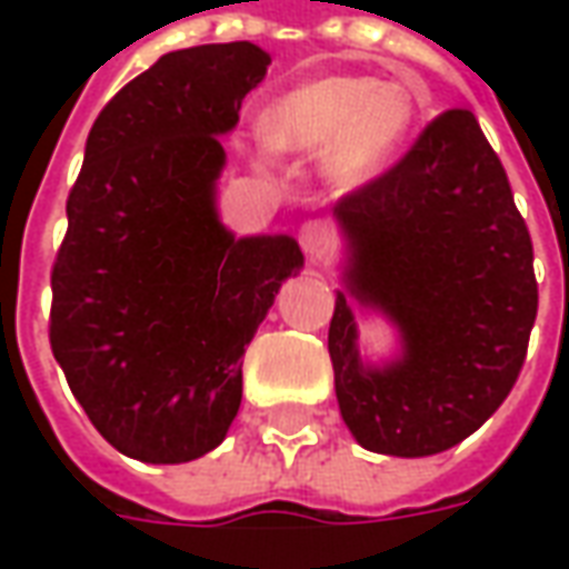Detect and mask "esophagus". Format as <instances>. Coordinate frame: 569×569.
Wrapping results in <instances>:
<instances>
[{"instance_id":"esophagus-1","label":"esophagus","mask_w":569,"mask_h":569,"mask_svg":"<svg viewBox=\"0 0 569 569\" xmlns=\"http://www.w3.org/2000/svg\"><path fill=\"white\" fill-rule=\"evenodd\" d=\"M329 240H332V231H329V224L320 222V219H310V222L301 224V231H298V243H301V249H305L308 256H322L326 247H329Z\"/></svg>"}]
</instances>
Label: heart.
I'll list each match as a JSON object with an SVG mask.
<instances>
[{
	"label": "heart",
	"instance_id": "obj_1",
	"mask_svg": "<svg viewBox=\"0 0 569 569\" xmlns=\"http://www.w3.org/2000/svg\"><path fill=\"white\" fill-rule=\"evenodd\" d=\"M415 116V97L399 81L326 76L273 100L261 116V140L286 154L322 151L326 179L353 188L393 158Z\"/></svg>",
	"mask_w": 569,
	"mask_h": 569
}]
</instances>
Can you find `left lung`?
Segmentation results:
<instances>
[{
  "mask_svg": "<svg viewBox=\"0 0 569 569\" xmlns=\"http://www.w3.org/2000/svg\"><path fill=\"white\" fill-rule=\"evenodd\" d=\"M347 292L402 332V359L366 369L335 298L329 357L362 448L427 457L472 436L512 393L537 320L533 243L509 176L469 109L432 118L399 161L347 191Z\"/></svg>",
  "mask_w": 569,
  "mask_h": 569,
  "instance_id": "1",
  "label": "left lung"
}]
</instances>
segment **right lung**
<instances>
[{"label":"right lung","instance_id":"right-lung-1","mask_svg":"<svg viewBox=\"0 0 569 569\" xmlns=\"http://www.w3.org/2000/svg\"><path fill=\"white\" fill-rule=\"evenodd\" d=\"M268 67L249 42L163 54L103 106L69 188L48 338L97 432L142 463L224 439L240 357L305 261L292 237L234 240L216 216L219 133Z\"/></svg>","mask_w":569,"mask_h":569}]
</instances>
